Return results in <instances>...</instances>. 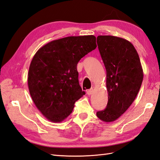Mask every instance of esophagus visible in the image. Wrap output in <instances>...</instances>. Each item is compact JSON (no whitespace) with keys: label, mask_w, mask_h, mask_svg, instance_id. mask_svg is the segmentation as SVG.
I'll use <instances>...</instances> for the list:
<instances>
[{"label":"esophagus","mask_w":160,"mask_h":160,"mask_svg":"<svg viewBox=\"0 0 160 160\" xmlns=\"http://www.w3.org/2000/svg\"><path fill=\"white\" fill-rule=\"evenodd\" d=\"M93 88H91L90 89L87 90V95H89V96H90V95H91V94L93 93Z\"/></svg>","instance_id":"esophagus-1"}]
</instances>
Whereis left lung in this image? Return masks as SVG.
<instances>
[{"label": "left lung", "mask_w": 160, "mask_h": 160, "mask_svg": "<svg viewBox=\"0 0 160 160\" xmlns=\"http://www.w3.org/2000/svg\"><path fill=\"white\" fill-rule=\"evenodd\" d=\"M97 44L107 71L108 103L96 115L103 122H114L135 100L143 80V69L136 49L127 40L98 36Z\"/></svg>", "instance_id": "8db88e82"}]
</instances>
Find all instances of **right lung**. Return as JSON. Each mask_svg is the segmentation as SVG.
Here are the masks:
<instances>
[{
  "mask_svg": "<svg viewBox=\"0 0 160 160\" xmlns=\"http://www.w3.org/2000/svg\"><path fill=\"white\" fill-rule=\"evenodd\" d=\"M96 47L93 35L69 36L46 44L33 57L28 78L29 93L48 120L63 121L85 94L79 84L77 64Z\"/></svg>",
  "mask_w": 160,
  "mask_h": 160,
  "instance_id": "1",
  "label": "right lung"
}]
</instances>
